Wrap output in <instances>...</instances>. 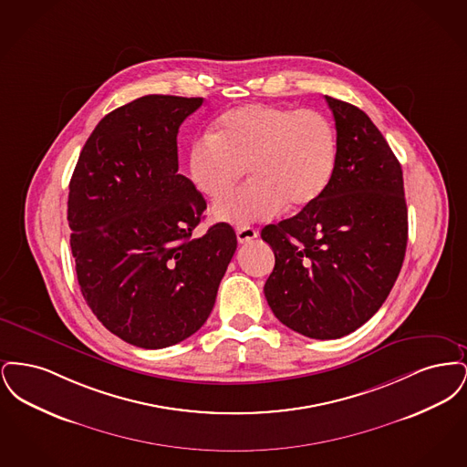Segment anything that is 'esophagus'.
Here are the masks:
<instances>
[{"label":"esophagus","mask_w":467,"mask_h":467,"mask_svg":"<svg viewBox=\"0 0 467 467\" xmlns=\"http://www.w3.org/2000/svg\"><path fill=\"white\" fill-rule=\"evenodd\" d=\"M236 238L240 244H248L254 238H257V231L252 225H242L236 229Z\"/></svg>","instance_id":"1"}]
</instances>
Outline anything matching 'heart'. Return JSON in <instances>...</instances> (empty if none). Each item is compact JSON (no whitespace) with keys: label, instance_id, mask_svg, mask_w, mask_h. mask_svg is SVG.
Returning <instances> with one entry per match:
<instances>
[{"label":"heart","instance_id":"1","mask_svg":"<svg viewBox=\"0 0 467 467\" xmlns=\"http://www.w3.org/2000/svg\"><path fill=\"white\" fill-rule=\"evenodd\" d=\"M334 164L336 134L322 113L263 103L225 111L189 150V173L208 200L227 196L248 166L252 180L213 210L234 223L275 217L285 204L310 206L327 189Z\"/></svg>","mask_w":467,"mask_h":467}]
</instances>
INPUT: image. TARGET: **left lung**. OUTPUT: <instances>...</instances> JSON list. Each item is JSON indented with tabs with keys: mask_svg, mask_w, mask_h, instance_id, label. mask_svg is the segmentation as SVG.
<instances>
[{
	"mask_svg": "<svg viewBox=\"0 0 467 467\" xmlns=\"http://www.w3.org/2000/svg\"><path fill=\"white\" fill-rule=\"evenodd\" d=\"M326 101L336 122L331 182L297 215L261 231L275 252L267 305L313 339L354 333L379 310L408 242L400 161L364 111L331 96Z\"/></svg>",
	"mask_w": 467,
	"mask_h": 467,
	"instance_id": "8db88e82",
	"label": "left lung"
}]
</instances>
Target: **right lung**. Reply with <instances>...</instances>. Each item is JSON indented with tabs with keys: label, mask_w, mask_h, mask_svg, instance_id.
<instances>
[{
	"label": "right lung",
	"mask_w": 467,
	"mask_h": 467,
	"mask_svg": "<svg viewBox=\"0 0 467 467\" xmlns=\"http://www.w3.org/2000/svg\"><path fill=\"white\" fill-rule=\"evenodd\" d=\"M202 98L149 94L105 115L69 180V244L84 299L126 343L164 348L213 310L236 250L229 223L192 231L206 201L178 175V128Z\"/></svg>",
	"instance_id": "1"
}]
</instances>
